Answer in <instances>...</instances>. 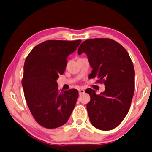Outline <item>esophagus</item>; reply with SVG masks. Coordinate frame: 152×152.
<instances>
[{"label": "esophagus", "mask_w": 152, "mask_h": 152, "mask_svg": "<svg viewBox=\"0 0 152 152\" xmlns=\"http://www.w3.org/2000/svg\"><path fill=\"white\" fill-rule=\"evenodd\" d=\"M85 93V90H83V89H79V94H80V95H81V94H83Z\"/></svg>", "instance_id": "1"}]
</instances>
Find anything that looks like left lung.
I'll return each mask as SVG.
<instances>
[{
	"label": "left lung",
	"instance_id": "8db88e82",
	"mask_svg": "<svg viewBox=\"0 0 152 152\" xmlns=\"http://www.w3.org/2000/svg\"><path fill=\"white\" fill-rule=\"evenodd\" d=\"M83 52L93 70L91 78L103 81L104 92L87 88L90 102L87 109L93 126L110 130L118 126L130 109L134 93V71L127 51L118 42L108 38L90 39L80 45L78 54Z\"/></svg>",
	"mask_w": 152,
	"mask_h": 152
}]
</instances>
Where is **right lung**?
Returning a JSON list of instances; mask_svg holds the SVG:
<instances>
[{
    "label": "right lung",
    "mask_w": 152,
    "mask_h": 152,
    "mask_svg": "<svg viewBox=\"0 0 152 152\" xmlns=\"http://www.w3.org/2000/svg\"><path fill=\"white\" fill-rule=\"evenodd\" d=\"M81 40H48L36 45L24 65L22 85L26 101L37 122L47 128L64 125L69 118L79 96L78 91L58 89L67 58Z\"/></svg>",
    "instance_id": "1"
}]
</instances>
